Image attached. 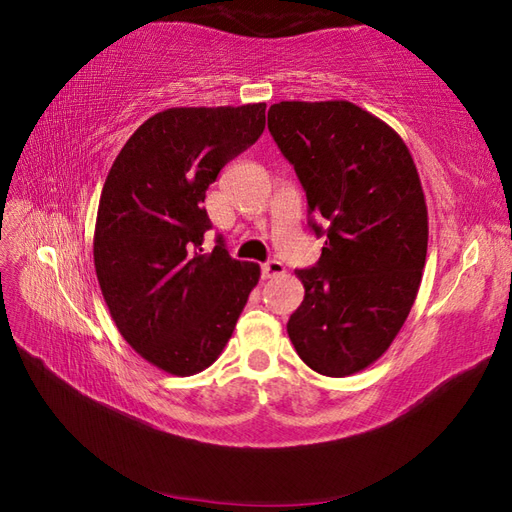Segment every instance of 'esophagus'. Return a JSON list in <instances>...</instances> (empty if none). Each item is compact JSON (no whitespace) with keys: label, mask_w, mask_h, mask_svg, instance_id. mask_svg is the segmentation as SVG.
<instances>
[{"label":"esophagus","mask_w":512,"mask_h":512,"mask_svg":"<svg viewBox=\"0 0 512 512\" xmlns=\"http://www.w3.org/2000/svg\"><path fill=\"white\" fill-rule=\"evenodd\" d=\"M261 275H264V279H275V277H283V275H285V266L281 264V261L272 259V261H268V264L261 266Z\"/></svg>","instance_id":"esophagus-1"}]
</instances>
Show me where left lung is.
<instances>
[{
    "mask_svg": "<svg viewBox=\"0 0 512 512\" xmlns=\"http://www.w3.org/2000/svg\"><path fill=\"white\" fill-rule=\"evenodd\" d=\"M268 128L305 187L327 242L296 270L305 296L288 336L327 377L364 371L388 351L417 299L427 255V205L395 128L347 100L279 102Z\"/></svg>",
    "mask_w": 512,
    "mask_h": 512,
    "instance_id": "left-lung-1",
    "label": "left lung"
}]
</instances>
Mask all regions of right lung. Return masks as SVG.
<instances>
[{
    "mask_svg": "<svg viewBox=\"0 0 512 512\" xmlns=\"http://www.w3.org/2000/svg\"><path fill=\"white\" fill-rule=\"evenodd\" d=\"M266 102L174 106L141 124L106 176L93 264L122 338L161 371L189 377L220 358L261 270L233 259L202 209L218 172L264 133Z\"/></svg>",
    "mask_w": 512,
    "mask_h": 512,
    "instance_id": "add662e5",
    "label": "right lung"
}]
</instances>
